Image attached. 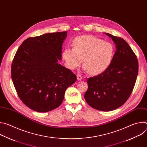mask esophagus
<instances>
[{
	"mask_svg": "<svg viewBox=\"0 0 147 147\" xmlns=\"http://www.w3.org/2000/svg\"><path fill=\"white\" fill-rule=\"evenodd\" d=\"M77 80H82V76L80 75V74H77Z\"/></svg>",
	"mask_w": 147,
	"mask_h": 147,
	"instance_id": "1",
	"label": "esophagus"
}]
</instances>
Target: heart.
I'll return each mask as SVG.
<instances>
[{"label": "heart", "mask_w": 147, "mask_h": 147, "mask_svg": "<svg viewBox=\"0 0 147 147\" xmlns=\"http://www.w3.org/2000/svg\"><path fill=\"white\" fill-rule=\"evenodd\" d=\"M73 48H66L63 52V58L67 67L74 70L83 61L85 69L92 75L106 71L114 56V48L109 42L92 35H82L74 38Z\"/></svg>", "instance_id": "b5f03b06"}]
</instances>
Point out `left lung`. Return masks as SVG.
I'll return each instance as SVG.
<instances>
[{
  "label": "left lung",
  "instance_id": "left-lung-1",
  "mask_svg": "<svg viewBox=\"0 0 147 147\" xmlns=\"http://www.w3.org/2000/svg\"><path fill=\"white\" fill-rule=\"evenodd\" d=\"M116 45L108 69L87 80L84 98L90 107L101 111L117 109L126 102L134 88L138 71V60L125 40L105 33Z\"/></svg>",
  "mask_w": 147,
  "mask_h": 147
}]
</instances>
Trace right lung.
<instances>
[{"mask_svg":"<svg viewBox=\"0 0 147 147\" xmlns=\"http://www.w3.org/2000/svg\"><path fill=\"white\" fill-rule=\"evenodd\" d=\"M67 32L45 34L26 39L11 64V74L17 94L29 108L47 112L59 107L76 76L58 63Z\"/></svg>","mask_w":147,"mask_h":147,"instance_id":"right-lung-1","label":"right lung"}]
</instances>
